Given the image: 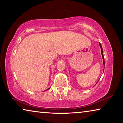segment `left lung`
Instances as JSON below:
<instances>
[{"label": "left lung", "instance_id": "8db88e82", "mask_svg": "<svg viewBox=\"0 0 123 123\" xmlns=\"http://www.w3.org/2000/svg\"><path fill=\"white\" fill-rule=\"evenodd\" d=\"M99 45L101 48V55H102V58L103 59V64H104V68H105V61H104V54H103V48H102V46L100 43H99Z\"/></svg>", "mask_w": 123, "mask_h": 123}]
</instances>
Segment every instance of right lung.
I'll return each instance as SVG.
<instances>
[{"instance_id":"add662e5","label":"right lung","mask_w":123,"mask_h":123,"mask_svg":"<svg viewBox=\"0 0 123 123\" xmlns=\"http://www.w3.org/2000/svg\"><path fill=\"white\" fill-rule=\"evenodd\" d=\"M50 88H49L48 89H50ZM47 89H46V90H45V91H47Z\"/></svg>"}]
</instances>
